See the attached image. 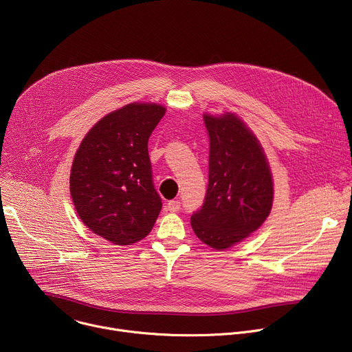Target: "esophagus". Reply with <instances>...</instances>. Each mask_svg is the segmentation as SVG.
<instances>
[{"instance_id":"34e87169","label":"esophagus","mask_w":352,"mask_h":352,"mask_svg":"<svg viewBox=\"0 0 352 352\" xmlns=\"http://www.w3.org/2000/svg\"><path fill=\"white\" fill-rule=\"evenodd\" d=\"M166 209L170 212H178L181 209V202L179 200H170V202L166 205Z\"/></svg>"}]
</instances>
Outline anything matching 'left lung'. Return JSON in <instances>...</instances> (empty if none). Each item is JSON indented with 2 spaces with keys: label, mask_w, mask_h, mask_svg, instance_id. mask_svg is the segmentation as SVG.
<instances>
[{
  "label": "left lung",
  "mask_w": 352,
  "mask_h": 352,
  "mask_svg": "<svg viewBox=\"0 0 352 352\" xmlns=\"http://www.w3.org/2000/svg\"><path fill=\"white\" fill-rule=\"evenodd\" d=\"M204 120L210 138L209 185L190 226L200 241L223 250L265 223L273 206V177L262 144L238 116L205 114Z\"/></svg>",
  "instance_id": "8db88e82"
}]
</instances>
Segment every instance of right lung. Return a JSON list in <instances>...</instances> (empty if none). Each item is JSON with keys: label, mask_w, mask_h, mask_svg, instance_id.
<instances>
[{"label": "right lung", "mask_w": 352, "mask_h": 352, "mask_svg": "<svg viewBox=\"0 0 352 352\" xmlns=\"http://www.w3.org/2000/svg\"><path fill=\"white\" fill-rule=\"evenodd\" d=\"M164 114L156 103L126 104L94 124L76 150L69 189L78 216L116 245L143 239L162 210L147 142Z\"/></svg>", "instance_id": "obj_1"}]
</instances>
